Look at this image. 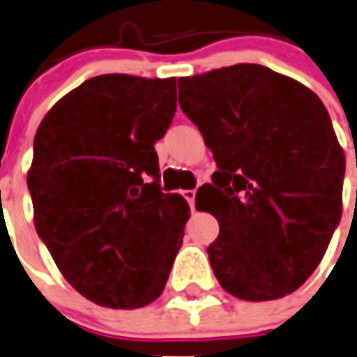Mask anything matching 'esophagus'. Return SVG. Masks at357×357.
<instances>
[{"label":"esophagus","instance_id":"34e87169","mask_svg":"<svg viewBox=\"0 0 357 357\" xmlns=\"http://www.w3.org/2000/svg\"><path fill=\"white\" fill-rule=\"evenodd\" d=\"M181 196L187 199L188 205H190V208L194 211V199H196V190H183V192H181Z\"/></svg>","mask_w":357,"mask_h":357}]
</instances>
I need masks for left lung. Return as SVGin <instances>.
I'll list each match as a JSON object with an SVG mask.
<instances>
[{"instance_id": "left-lung-1", "label": "left lung", "mask_w": 357, "mask_h": 357, "mask_svg": "<svg viewBox=\"0 0 357 357\" xmlns=\"http://www.w3.org/2000/svg\"><path fill=\"white\" fill-rule=\"evenodd\" d=\"M179 106L218 170L196 207L218 220L207 248L222 288L280 299L323 260L341 220L344 153L321 98L294 78L238 63L178 80Z\"/></svg>"}]
</instances>
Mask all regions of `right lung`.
<instances>
[{
  "label": "right lung",
  "instance_id": "1",
  "mask_svg": "<svg viewBox=\"0 0 357 357\" xmlns=\"http://www.w3.org/2000/svg\"><path fill=\"white\" fill-rule=\"evenodd\" d=\"M176 113V78L100 75L38 126L27 187L34 227L78 294L106 308L163 294L188 205L159 185L155 141Z\"/></svg>",
  "mask_w": 357,
  "mask_h": 357
}]
</instances>
